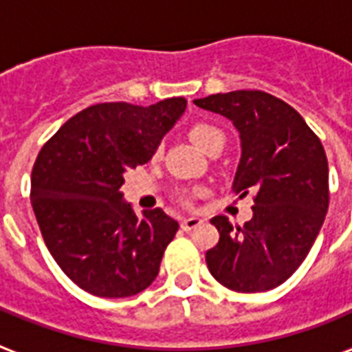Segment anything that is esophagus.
I'll list each match as a JSON object with an SVG mask.
<instances>
[{
    "mask_svg": "<svg viewBox=\"0 0 352 352\" xmlns=\"http://www.w3.org/2000/svg\"><path fill=\"white\" fill-rule=\"evenodd\" d=\"M203 223L201 218H197V216H190V218H184L183 222H181V228L184 229V231H192V229L199 228Z\"/></svg>",
    "mask_w": 352,
    "mask_h": 352,
    "instance_id": "esophagus-1",
    "label": "esophagus"
}]
</instances>
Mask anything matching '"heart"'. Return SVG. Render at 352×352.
Here are the masks:
<instances>
[{"label": "heart", "mask_w": 352, "mask_h": 352, "mask_svg": "<svg viewBox=\"0 0 352 352\" xmlns=\"http://www.w3.org/2000/svg\"><path fill=\"white\" fill-rule=\"evenodd\" d=\"M190 138L192 142L196 143L197 147L203 151H209L214 143H223L226 138H223V132L218 126L210 123H196L192 124L190 129Z\"/></svg>", "instance_id": "1"}]
</instances>
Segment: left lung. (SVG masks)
Returning <instances> with one entry per match:
<instances>
[{"instance_id": "left-lung-1", "label": "left lung", "mask_w": 352, "mask_h": 352, "mask_svg": "<svg viewBox=\"0 0 352 352\" xmlns=\"http://www.w3.org/2000/svg\"><path fill=\"white\" fill-rule=\"evenodd\" d=\"M228 117L241 134L233 190L254 192V216L231 226L214 216L220 241L207 252L216 282L236 293L278 287L308 256L329 210V162L321 140L287 102L265 91H231L194 100Z\"/></svg>"}]
</instances>
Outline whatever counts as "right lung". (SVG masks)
<instances>
[{"mask_svg": "<svg viewBox=\"0 0 352 352\" xmlns=\"http://www.w3.org/2000/svg\"><path fill=\"white\" fill-rule=\"evenodd\" d=\"M186 110L183 96L153 106L102 102L69 119L31 171V205L46 246L78 287L102 298L138 295L155 282L179 223L162 209L136 216L123 173L155 155Z\"/></svg>", "mask_w": 352, "mask_h": 352, "instance_id": "obj_1", "label": "right lung"}]
</instances>
